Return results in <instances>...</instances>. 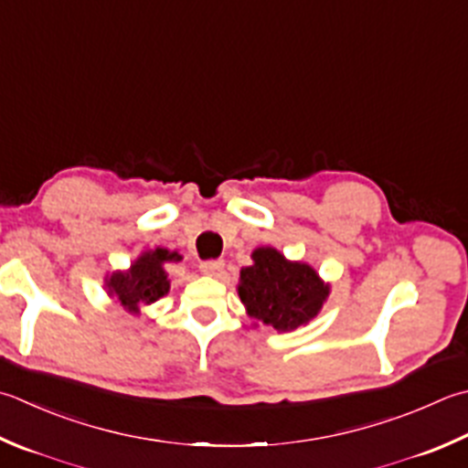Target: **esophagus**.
I'll return each instance as SVG.
<instances>
[{
    "mask_svg": "<svg viewBox=\"0 0 468 468\" xmlns=\"http://www.w3.org/2000/svg\"><path fill=\"white\" fill-rule=\"evenodd\" d=\"M200 271L207 273V276H217L218 271H223L225 268V261L223 260H207V261H200Z\"/></svg>",
    "mask_w": 468,
    "mask_h": 468,
    "instance_id": "obj_1",
    "label": "esophagus"
}]
</instances>
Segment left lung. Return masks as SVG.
<instances>
[{"label": "left lung", "instance_id": "obj_1", "mask_svg": "<svg viewBox=\"0 0 468 468\" xmlns=\"http://www.w3.org/2000/svg\"><path fill=\"white\" fill-rule=\"evenodd\" d=\"M237 290L250 316L276 331L308 323L328 296V286L310 265L286 261L271 247L253 251V265L241 270Z\"/></svg>", "mask_w": 468, "mask_h": 468}]
</instances>
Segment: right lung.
Returning <instances> with one entry per match:
<instances>
[{
  "label": "right lung",
  "instance_id": "add662e5",
  "mask_svg": "<svg viewBox=\"0 0 468 468\" xmlns=\"http://www.w3.org/2000/svg\"><path fill=\"white\" fill-rule=\"evenodd\" d=\"M180 258V255L168 250L158 247L155 251L144 253L137 260L130 271H117L109 278L107 286L112 294L117 296L122 302V306L130 310V313H137V304H150L162 296L168 294L170 282L166 271H164V261H172Z\"/></svg>",
  "mask_w": 468,
  "mask_h": 468
}]
</instances>
